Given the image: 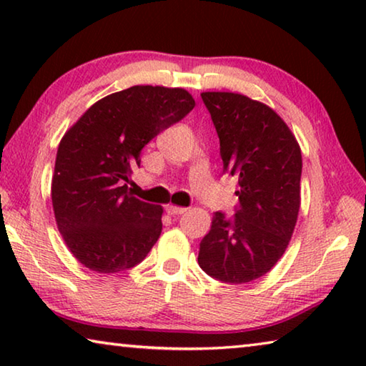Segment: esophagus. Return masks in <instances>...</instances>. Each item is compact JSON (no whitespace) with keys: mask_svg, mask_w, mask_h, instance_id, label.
<instances>
[{"mask_svg":"<svg viewBox=\"0 0 366 366\" xmlns=\"http://www.w3.org/2000/svg\"><path fill=\"white\" fill-rule=\"evenodd\" d=\"M187 212V208H182V207H174V205H168L166 207V213L171 214V216H179Z\"/></svg>","mask_w":366,"mask_h":366,"instance_id":"obj_1","label":"esophagus"}]
</instances>
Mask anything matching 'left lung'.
I'll return each instance as SVG.
<instances>
[{
  "label": "left lung",
  "instance_id": "left-lung-1",
  "mask_svg": "<svg viewBox=\"0 0 366 366\" xmlns=\"http://www.w3.org/2000/svg\"><path fill=\"white\" fill-rule=\"evenodd\" d=\"M219 137L222 174L237 177L234 216L216 212L198 264L214 280L244 284L264 276L286 252L300 208L302 153L280 116L229 92L202 94Z\"/></svg>",
  "mask_w": 366,
  "mask_h": 366
}]
</instances>
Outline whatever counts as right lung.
Returning <instances> with one entry per match:
<instances>
[{
	"instance_id": "1",
	"label": "right lung",
	"mask_w": 366,
	"mask_h": 366,
	"mask_svg": "<svg viewBox=\"0 0 366 366\" xmlns=\"http://www.w3.org/2000/svg\"><path fill=\"white\" fill-rule=\"evenodd\" d=\"M195 102L184 89L135 85L102 98L61 140L51 182L54 218L66 245L92 271L134 268L161 234L163 208L127 192L140 153Z\"/></svg>"
}]
</instances>
